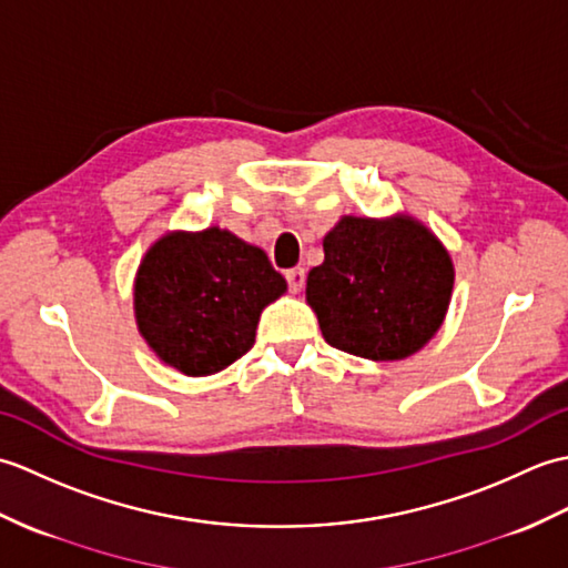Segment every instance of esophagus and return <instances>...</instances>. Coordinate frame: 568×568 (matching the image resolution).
Wrapping results in <instances>:
<instances>
[{
	"instance_id": "1",
	"label": "esophagus",
	"mask_w": 568,
	"mask_h": 568,
	"mask_svg": "<svg viewBox=\"0 0 568 568\" xmlns=\"http://www.w3.org/2000/svg\"><path fill=\"white\" fill-rule=\"evenodd\" d=\"M285 277H287V285H291L293 293L303 291V285H305V268H291V271L285 273Z\"/></svg>"
}]
</instances>
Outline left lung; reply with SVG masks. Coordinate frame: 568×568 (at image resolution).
Instances as JSON below:
<instances>
[{
  "label": "left lung",
  "instance_id": "1",
  "mask_svg": "<svg viewBox=\"0 0 568 568\" xmlns=\"http://www.w3.org/2000/svg\"><path fill=\"white\" fill-rule=\"evenodd\" d=\"M305 300L322 336L368 361H403L429 344L454 293V261L413 214H344L322 241Z\"/></svg>",
  "mask_w": 568,
  "mask_h": 568
}]
</instances>
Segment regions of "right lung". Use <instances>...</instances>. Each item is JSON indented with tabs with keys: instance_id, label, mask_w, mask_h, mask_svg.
Instances as JSON below:
<instances>
[{
	"instance_id": "1",
	"label": "right lung",
	"mask_w": 568,
	"mask_h": 568,
	"mask_svg": "<svg viewBox=\"0 0 568 568\" xmlns=\"http://www.w3.org/2000/svg\"><path fill=\"white\" fill-rule=\"evenodd\" d=\"M285 291L265 251L229 229H173L139 263L134 317L161 364L204 378L248 352L261 312Z\"/></svg>"
}]
</instances>
